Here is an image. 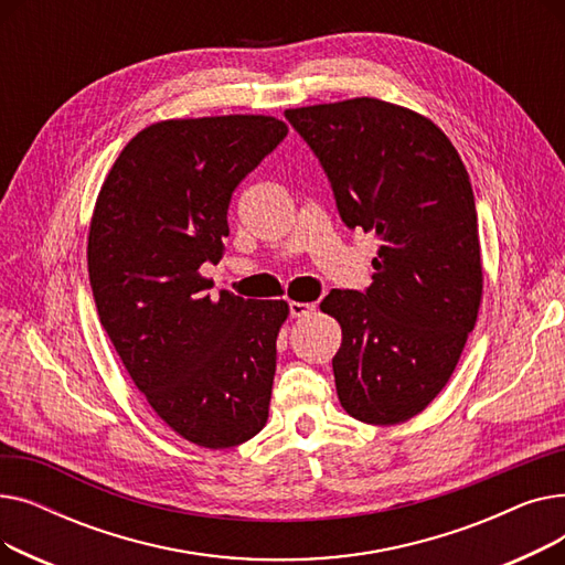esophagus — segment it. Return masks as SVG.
Returning a JSON list of instances; mask_svg holds the SVG:
<instances>
[{
	"label": "esophagus",
	"mask_w": 565,
	"mask_h": 565,
	"mask_svg": "<svg viewBox=\"0 0 565 565\" xmlns=\"http://www.w3.org/2000/svg\"><path fill=\"white\" fill-rule=\"evenodd\" d=\"M288 309H290V316H292V318H305V316H309V313L316 311V305H309V302H290Z\"/></svg>",
	"instance_id": "esophagus-1"
}]
</instances>
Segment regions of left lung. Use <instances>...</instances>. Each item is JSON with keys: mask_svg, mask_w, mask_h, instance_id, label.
<instances>
[{"mask_svg": "<svg viewBox=\"0 0 565 565\" xmlns=\"http://www.w3.org/2000/svg\"><path fill=\"white\" fill-rule=\"evenodd\" d=\"M328 173L348 228L375 233L373 284L334 288L320 311L341 324L332 369L350 417L394 426L444 390L483 295L469 173L430 118L377 98L284 111Z\"/></svg>", "mask_w": 565, "mask_h": 565, "instance_id": "obj_1", "label": "left lung"}]
</instances>
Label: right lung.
<instances>
[{"label": "right lung", "mask_w": 565, "mask_h": 565, "mask_svg": "<svg viewBox=\"0 0 565 565\" xmlns=\"http://www.w3.org/2000/svg\"><path fill=\"white\" fill-rule=\"evenodd\" d=\"M288 135L275 116L169 118L109 169L88 226L100 324L158 417L203 449L263 430L284 300H245L201 277L220 263L233 190Z\"/></svg>", "instance_id": "1"}]
</instances>
